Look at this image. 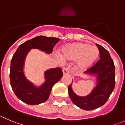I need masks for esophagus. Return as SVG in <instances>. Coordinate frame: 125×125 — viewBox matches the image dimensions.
<instances>
[{"instance_id":"34e87169","label":"esophagus","mask_w":125,"mask_h":125,"mask_svg":"<svg viewBox=\"0 0 125 125\" xmlns=\"http://www.w3.org/2000/svg\"><path fill=\"white\" fill-rule=\"evenodd\" d=\"M62 70L63 75H67L69 73V69L67 68V67H64Z\"/></svg>"}]
</instances>
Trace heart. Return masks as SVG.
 I'll list each match as a JSON object with an SVG mask.
<instances>
[{"instance_id":"heart-1","label":"heart","mask_w":125,"mask_h":125,"mask_svg":"<svg viewBox=\"0 0 125 125\" xmlns=\"http://www.w3.org/2000/svg\"><path fill=\"white\" fill-rule=\"evenodd\" d=\"M99 55L98 48L87 43H67L60 50V60L62 62L75 61L76 69L84 71L93 65Z\"/></svg>"}]
</instances>
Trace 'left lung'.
Listing matches in <instances>:
<instances>
[{
  "mask_svg": "<svg viewBox=\"0 0 125 125\" xmlns=\"http://www.w3.org/2000/svg\"><path fill=\"white\" fill-rule=\"evenodd\" d=\"M96 45L100 53V59L93 67L84 72L85 74L95 77V86L86 96L77 95L72 89V83L68 88L69 96L73 104L87 111L96 109L104 104L115 86L113 60L107 50L99 44H96Z\"/></svg>",
  "mask_w": 125,
  "mask_h": 125,
  "instance_id": "1",
  "label": "left lung"
}]
</instances>
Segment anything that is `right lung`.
Here are the masks:
<instances>
[{"label":"right lung","mask_w":125,"mask_h":125,"mask_svg":"<svg viewBox=\"0 0 125 125\" xmlns=\"http://www.w3.org/2000/svg\"><path fill=\"white\" fill-rule=\"evenodd\" d=\"M60 41L57 38L39 36L26 41L17 48L10 62V85L18 98L30 105H36L48 99L52 87L63 76L59 67L44 72L45 81L40 86H36L29 81L24 72L25 60L31 49H38L46 53H52L55 44Z\"/></svg>","instance_id":"obj_1"}]
</instances>
